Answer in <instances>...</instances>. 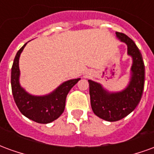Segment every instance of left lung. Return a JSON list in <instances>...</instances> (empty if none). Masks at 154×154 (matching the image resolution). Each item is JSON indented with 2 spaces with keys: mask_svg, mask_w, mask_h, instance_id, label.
<instances>
[{
  "mask_svg": "<svg viewBox=\"0 0 154 154\" xmlns=\"http://www.w3.org/2000/svg\"><path fill=\"white\" fill-rule=\"evenodd\" d=\"M116 34L117 38L127 45V54L132 57L129 84L120 91H109L101 84L88 80L91 106L94 114L110 122L125 118L135 109L141 100L145 79L142 54L134 42L123 33Z\"/></svg>",
  "mask_w": 154,
  "mask_h": 154,
  "instance_id": "1",
  "label": "left lung"
}]
</instances>
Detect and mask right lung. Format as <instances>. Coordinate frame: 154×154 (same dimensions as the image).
Listing matches in <instances>:
<instances>
[{
  "label": "right lung",
  "instance_id": "right-lung-1",
  "mask_svg": "<svg viewBox=\"0 0 154 154\" xmlns=\"http://www.w3.org/2000/svg\"><path fill=\"white\" fill-rule=\"evenodd\" d=\"M27 43L17 52L11 68L12 94L16 106L25 117L39 124H48L57 119L65 109L69 91L81 78L71 79L59 85L52 92L44 96L31 95L20 86L19 60Z\"/></svg>",
  "mask_w": 154,
  "mask_h": 154
}]
</instances>
